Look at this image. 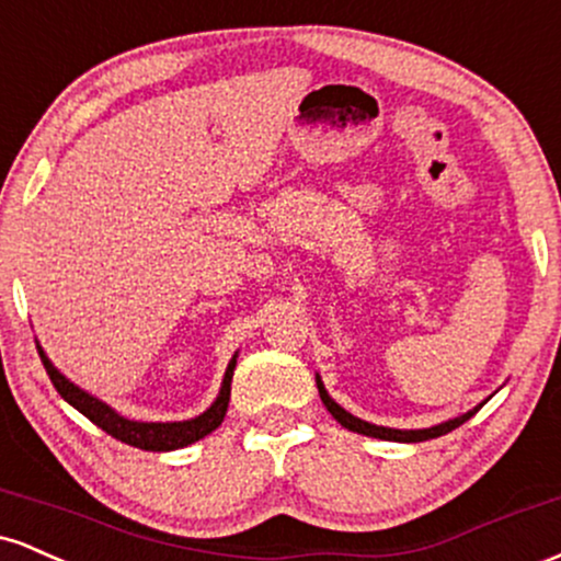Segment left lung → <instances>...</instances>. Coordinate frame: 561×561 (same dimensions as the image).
<instances>
[{"instance_id": "left-lung-1", "label": "left lung", "mask_w": 561, "mask_h": 561, "mask_svg": "<svg viewBox=\"0 0 561 561\" xmlns=\"http://www.w3.org/2000/svg\"><path fill=\"white\" fill-rule=\"evenodd\" d=\"M317 388H319V396L321 401H324L327 411L337 420L340 424H343L345 430H351V433H358V435H369V437H379V440H396V443H422V440H430V437H440L450 433V430H456L459 424H465L469 416H474L478 411L482 409V401L480 405H474L472 411H467V414L456 416V420H448L443 424H435V427H427V430H396V427H379V424H371V422H364L358 420V416H353L351 411H345L343 405L334 403L330 398V392L324 390V385H321V379L317 377Z\"/></svg>"}]
</instances>
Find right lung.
<instances>
[{"label": "right lung", "instance_id": "add662e5", "mask_svg": "<svg viewBox=\"0 0 561 561\" xmlns=\"http://www.w3.org/2000/svg\"><path fill=\"white\" fill-rule=\"evenodd\" d=\"M38 356H42L44 369H47L49 379H53L55 390L60 392L66 401L73 405L76 411H81L89 422H94L96 427L105 430L107 435H113L115 440L128 443V446L141 448V450H176L190 446V443L199 440V437L210 435L218 424L224 422L229 409V396H231V375H234L237 366V356L231 358L227 366V375H224L221 390H218V398L210 403L208 411L195 416V420L186 422H134L121 416L118 411L111 409L107 403H102L100 398L89 396L87 390H81L79 385H73L66 375L55 369L53 362L47 358V353L42 351V345L36 343Z\"/></svg>", "mask_w": 561, "mask_h": 561}]
</instances>
